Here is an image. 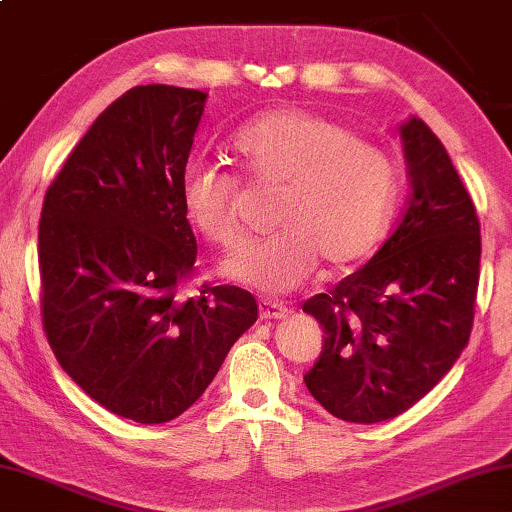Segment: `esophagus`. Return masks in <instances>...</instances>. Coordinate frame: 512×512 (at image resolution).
Segmentation results:
<instances>
[{"mask_svg": "<svg viewBox=\"0 0 512 512\" xmlns=\"http://www.w3.org/2000/svg\"><path fill=\"white\" fill-rule=\"evenodd\" d=\"M289 315L287 305L276 301H262L259 303V317L262 319H285Z\"/></svg>", "mask_w": 512, "mask_h": 512, "instance_id": "esophagus-1", "label": "esophagus"}]
</instances>
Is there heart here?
Returning <instances> with one entry per match:
<instances>
[{
	"mask_svg": "<svg viewBox=\"0 0 512 512\" xmlns=\"http://www.w3.org/2000/svg\"><path fill=\"white\" fill-rule=\"evenodd\" d=\"M232 154L246 177L282 186L273 211L280 230L225 259V278L282 294L308 280L322 259L347 269L384 241L398 202V167L352 126L301 108L271 110L234 133ZM236 200V179L218 165L190 163L183 172V216L213 246L234 248L243 239Z\"/></svg>",
	"mask_w": 512,
	"mask_h": 512,
	"instance_id": "b5f03b06",
	"label": "heart"
}]
</instances>
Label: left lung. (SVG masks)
Masks as SVG:
<instances>
[{
    "label": "left lung",
    "instance_id": "1",
    "mask_svg": "<svg viewBox=\"0 0 512 512\" xmlns=\"http://www.w3.org/2000/svg\"><path fill=\"white\" fill-rule=\"evenodd\" d=\"M411 195L363 269L303 303L324 347L305 386L335 418L381 423L439 384L467 347L480 269L476 207L418 117L400 126Z\"/></svg>",
    "mask_w": 512,
    "mask_h": 512
}]
</instances>
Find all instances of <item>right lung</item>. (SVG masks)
<instances>
[{"mask_svg":"<svg viewBox=\"0 0 512 512\" xmlns=\"http://www.w3.org/2000/svg\"><path fill=\"white\" fill-rule=\"evenodd\" d=\"M204 103L197 89H128L66 158L38 223L52 352L91 400L144 425L181 416L257 322L241 287L177 296L197 257L181 177Z\"/></svg>","mask_w":512,"mask_h":512,"instance_id":"obj_1","label":"right lung"}]
</instances>
